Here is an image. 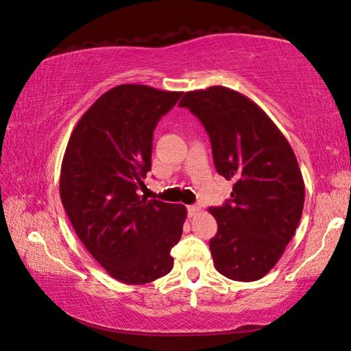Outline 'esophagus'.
I'll return each instance as SVG.
<instances>
[{"label":"esophagus","mask_w":351,"mask_h":351,"mask_svg":"<svg viewBox=\"0 0 351 351\" xmlns=\"http://www.w3.org/2000/svg\"><path fill=\"white\" fill-rule=\"evenodd\" d=\"M198 210H200V206H197V204H191V206H188V215L195 217L198 214Z\"/></svg>","instance_id":"1"}]
</instances>
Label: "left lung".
<instances>
[{"label":"left lung","mask_w":351,"mask_h":351,"mask_svg":"<svg viewBox=\"0 0 351 351\" xmlns=\"http://www.w3.org/2000/svg\"><path fill=\"white\" fill-rule=\"evenodd\" d=\"M178 107L203 123L217 173L234 180L229 200L209 208L218 224L209 241L214 266L229 280H261L301 220L306 191L293 149L270 117L235 90L188 91Z\"/></svg>","instance_id":"obj_1"}]
</instances>
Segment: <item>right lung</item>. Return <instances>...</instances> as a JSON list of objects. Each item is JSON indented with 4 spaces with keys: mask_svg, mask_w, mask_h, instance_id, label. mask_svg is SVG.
I'll use <instances>...</instances> for the list:
<instances>
[{
    "mask_svg": "<svg viewBox=\"0 0 351 351\" xmlns=\"http://www.w3.org/2000/svg\"><path fill=\"white\" fill-rule=\"evenodd\" d=\"M180 91L123 84L79 119L65 149L59 193L79 240L125 284H147L173 269L186 208L137 194L151 169L153 133Z\"/></svg>",
    "mask_w": 351,
    "mask_h": 351,
    "instance_id": "right-lung-1",
    "label": "right lung"
}]
</instances>
